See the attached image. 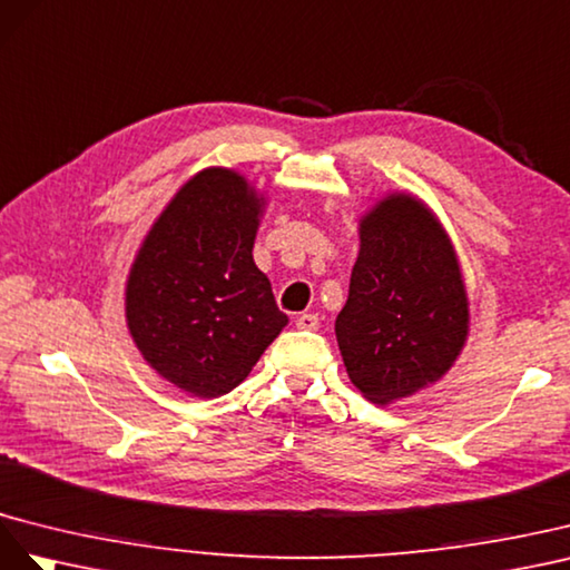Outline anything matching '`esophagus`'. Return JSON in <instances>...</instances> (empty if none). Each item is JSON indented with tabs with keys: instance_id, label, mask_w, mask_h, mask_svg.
Segmentation results:
<instances>
[{
	"instance_id": "esophagus-1",
	"label": "esophagus",
	"mask_w": 570,
	"mask_h": 570,
	"mask_svg": "<svg viewBox=\"0 0 570 570\" xmlns=\"http://www.w3.org/2000/svg\"><path fill=\"white\" fill-rule=\"evenodd\" d=\"M317 324H320V317L315 313H303V315L296 317V327L305 330V332L317 330Z\"/></svg>"
}]
</instances>
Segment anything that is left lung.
<instances>
[{
	"instance_id": "obj_1",
	"label": "left lung",
	"mask_w": 570,
	"mask_h": 570,
	"mask_svg": "<svg viewBox=\"0 0 570 570\" xmlns=\"http://www.w3.org/2000/svg\"><path fill=\"white\" fill-rule=\"evenodd\" d=\"M463 274L442 224L409 193L361 219V253L336 341L351 382L386 405L442 380L468 338Z\"/></svg>"
}]
</instances>
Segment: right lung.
<instances>
[{
	"label": "right lung",
	"mask_w": 570,
	"mask_h": 570,
	"mask_svg": "<svg viewBox=\"0 0 570 570\" xmlns=\"http://www.w3.org/2000/svg\"><path fill=\"white\" fill-rule=\"evenodd\" d=\"M265 198L209 167L145 236L126 282V322L148 365L198 399L229 394L286 327L253 243Z\"/></svg>",
	"instance_id": "right-lung-1"
}]
</instances>
